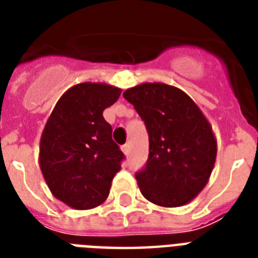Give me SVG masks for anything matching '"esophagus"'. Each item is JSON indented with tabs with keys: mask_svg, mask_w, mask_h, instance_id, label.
Wrapping results in <instances>:
<instances>
[{
	"mask_svg": "<svg viewBox=\"0 0 258 258\" xmlns=\"http://www.w3.org/2000/svg\"><path fill=\"white\" fill-rule=\"evenodd\" d=\"M121 150H123V153L128 155L130 150H131V149H130V145H124V146H123V147H121Z\"/></svg>",
	"mask_w": 258,
	"mask_h": 258,
	"instance_id": "34e87169",
	"label": "esophagus"
}]
</instances>
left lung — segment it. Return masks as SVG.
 Masks as SVG:
<instances>
[{"label":"left lung","instance_id":"1","mask_svg":"<svg viewBox=\"0 0 258 258\" xmlns=\"http://www.w3.org/2000/svg\"><path fill=\"white\" fill-rule=\"evenodd\" d=\"M145 121L149 159L135 174L145 198L178 208L206 186L217 157L210 123L183 91L163 83H145L123 93Z\"/></svg>","mask_w":258,"mask_h":258}]
</instances>
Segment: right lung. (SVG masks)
I'll return each instance as SVG.
<instances>
[{
	"label": "right lung",
	"instance_id": "obj_1",
	"mask_svg": "<svg viewBox=\"0 0 258 258\" xmlns=\"http://www.w3.org/2000/svg\"><path fill=\"white\" fill-rule=\"evenodd\" d=\"M121 89L103 83H82L54 105L40 141V167L57 200L78 210L107 200L124 154L112 141L103 111Z\"/></svg>",
	"mask_w": 258,
	"mask_h": 258
}]
</instances>
